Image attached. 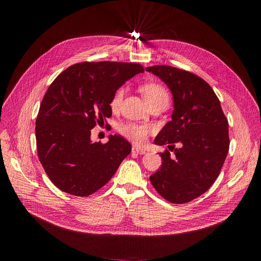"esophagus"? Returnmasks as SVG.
Listing matches in <instances>:
<instances>
[{"instance_id":"1","label":"esophagus","mask_w":261,"mask_h":261,"mask_svg":"<svg viewBox=\"0 0 261 261\" xmlns=\"http://www.w3.org/2000/svg\"><path fill=\"white\" fill-rule=\"evenodd\" d=\"M132 152H134V153H139V154H144V153H146V150L141 149L140 147L133 146V147H132Z\"/></svg>"}]
</instances>
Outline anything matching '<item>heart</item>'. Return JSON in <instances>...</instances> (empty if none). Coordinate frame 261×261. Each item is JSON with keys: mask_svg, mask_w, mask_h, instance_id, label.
<instances>
[{"mask_svg": "<svg viewBox=\"0 0 261 261\" xmlns=\"http://www.w3.org/2000/svg\"><path fill=\"white\" fill-rule=\"evenodd\" d=\"M141 91L148 105L159 100H169V93L167 89L163 85L158 84V82H148V84H145L144 86H142ZM123 92H125L123 88H119L113 94L111 101H110V107H111L113 111L119 108L122 101ZM118 132L133 143L141 145L144 144L147 140V136L150 132V126L145 125V123L126 122L121 123L118 127Z\"/></svg>", "mask_w": 261, "mask_h": 261, "instance_id": "obj_1", "label": "heart"}]
</instances>
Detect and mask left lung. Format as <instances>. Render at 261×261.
<instances>
[{
	"label": "left lung",
	"mask_w": 261,
	"mask_h": 261,
	"mask_svg": "<svg viewBox=\"0 0 261 261\" xmlns=\"http://www.w3.org/2000/svg\"><path fill=\"white\" fill-rule=\"evenodd\" d=\"M147 72L160 77L173 96L172 119L154 140L165 150L161 168L150 175L158 193L170 203L183 204L203 195L214 184L226 159L228 121L220 100L206 81L169 65H153ZM179 142L180 148H174Z\"/></svg>",
	"instance_id": "left-lung-1"
}]
</instances>
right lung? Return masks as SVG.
Returning <instances> with one entry per match:
<instances>
[{
	"label": "right lung",
	"mask_w": 261,
	"mask_h": 261,
	"mask_svg": "<svg viewBox=\"0 0 261 261\" xmlns=\"http://www.w3.org/2000/svg\"><path fill=\"white\" fill-rule=\"evenodd\" d=\"M139 63L80 62L48 87L36 119L40 163L60 190L88 197L105 186L130 152V143L110 135L106 144L91 143V130L111 117L113 94L134 75Z\"/></svg>",
	"instance_id": "right-lung-1"
}]
</instances>
